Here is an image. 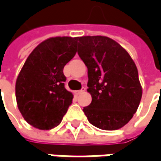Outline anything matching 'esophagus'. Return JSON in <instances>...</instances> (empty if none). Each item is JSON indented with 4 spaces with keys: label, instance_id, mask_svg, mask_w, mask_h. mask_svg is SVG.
Masks as SVG:
<instances>
[{
    "label": "esophagus",
    "instance_id": "1",
    "mask_svg": "<svg viewBox=\"0 0 161 161\" xmlns=\"http://www.w3.org/2000/svg\"><path fill=\"white\" fill-rule=\"evenodd\" d=\"M85 92V89L84 88H82L81 90H80V91H75L74 92V94L76 95V96H79V95H80L81 93H83Z\"/></svg>",
    "mask_w": 161,
    "mask_h": 161
}]
</instances>
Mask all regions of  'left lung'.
Here are the masks:
<instances>
[{
	"label": "left lung",
	"mask_w": 161,
	"mask_h": 161,
	"mask_svg": "<svg viewBox=\"0 0 161 161\" xmlns=\"http://www.w3.org/2000/svg\"><path fill=\"white\" fill-rule=\"evenodd\" d=\"M78 54L88 68L92 103L88 120L104 130L122 128L137 111L142 96L138 69L124 48L106 36L78 38Z\"/></svg>",
	"instance_id": "1"
}]
</instances>
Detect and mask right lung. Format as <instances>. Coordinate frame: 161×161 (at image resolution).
Listing matches in <instances>:
<instances>
[{"mask_svg": "<svg viewBox=\"0 0 161 161\" xmlns=\"http://www.w3.org/2000/svg\"><path fill=\"white\" fill-rule=\"evenodd\" d=\"M79 37H52L31 53L15 84L18 108L32 127L48 130L60 124L73 94L64 87V66L76 54Z\"/></svg>", "mask_w": 161, "mask_h": 161, "instance_id": "right-lung-1", "label": "right lung"}]
</instances>
